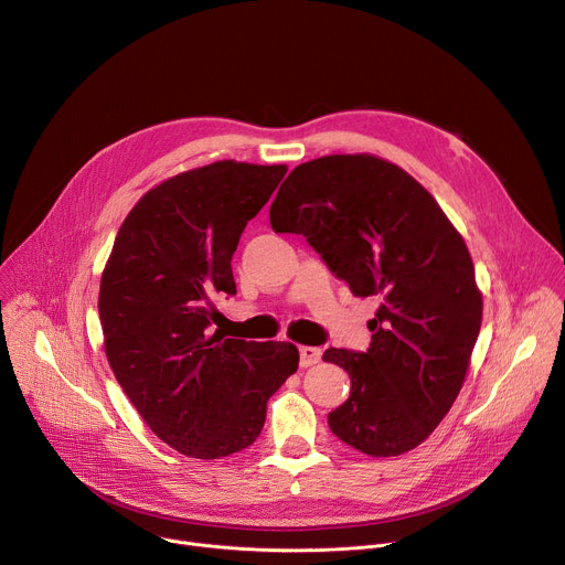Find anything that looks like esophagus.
<instances>
[{
  "label": "esophagus",
  "instance_id": "34e87169",
  "mask_svg": "<svg viewBox=\"0 0 565 565\" xmlns=\"http://www.w3.org/2000/svg\"><path fill=\"white\" fill-rule=\"evenodd\" d=\"M320 356H322L320 348H311V345L299 348V365L302 367H311V365L320 363Z\"/></svg>",
  "mask_w": 565,
  "mask_h": 565
}]
</instances>
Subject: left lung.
I'll return each mask as SVG.
<instances>
[{
  "label": "left lung",
  "instance_id": "left-lung-1",
  "mask_svg": "<svg viewBox=\"0 0 565 565\" xmlns=\"http://www.w3.org/2000/svg\"><path fill=\"white\" fill-rule=\"evenodd\" d=\"M277 234H302L356 297H377L367 352L322 359L352 380L329 429L367 457L418 447L452 408L483 299L472 256L423 183L374 154L297 166L270 206Z\"/></svg>",
  "mask_w": 565,
  "mask_h": 565
}]
</instances>
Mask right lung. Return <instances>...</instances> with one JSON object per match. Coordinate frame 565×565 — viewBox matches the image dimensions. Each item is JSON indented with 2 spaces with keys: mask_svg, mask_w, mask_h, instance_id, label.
<instances>
[{
  "mask_svg": "<svg viewBox=\"0 0 565 565\" xmlns=\"http://www.w3.org/2000/svg\"><path fill=\"white\" fill-rule=\"evenodd\" d=\"M286 166L215 161L168 177L125 217L99 284L104 352L163 443L191 459L249 447L299 365L292 343L209 333L213 295H236L232 256Z\"/></svg>",
  "mask_w": 565,
  "mask_h": 565,
  "instance_id": "1",
  "label": "right lung"
}]
</instances>
